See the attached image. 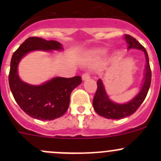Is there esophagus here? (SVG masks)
<instances>
[{
  "instance_id": "1",
  "label": "esophagus",
  "mask_w": 161,
  "mask_h": 161,
  "mask_svg": "<svg viewBox=\"0 0 161 161\" xmlns=\"http://www.w3.org/2000/svg\"><path fill=\"white\" fill-rule=\"evenodd\" d=\"M90 74H89V72H85L84 74H82V80H86V79H89L90 78Z\"/></svg>"
}]
</instances>
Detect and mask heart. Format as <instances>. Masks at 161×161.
<instances>
[{
    "instance_id": "obj_1",
    "label": "heart",
    "mask_w": 161,
    "mask_h": 161,
    "mask_svg": "<svg viewBox=\"0 0 161 161\" xmlns=\"http://www.w3.org/2000/svg\"><path fill=\"white\" fill-rule=\"evenodd\" d=\"M104 53V50H96L95 51V53H97V54H102V53Z\"/></svg>"
}]
</instances>
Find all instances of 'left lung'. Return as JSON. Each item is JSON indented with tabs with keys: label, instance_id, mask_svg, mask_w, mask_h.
I'll use <instances>...</instances> for the list:
<instances>
[{
	"label": "left lung",
	"instance_id": "1",
	"mask_svg": "<svg viewBox=\"0 0 161 161\" xmlns=\"http://www.w3.org/2000/svg\"><path fill=\"white\" fill-rule=\"evenodd\" d=\"M125 40L128 43V49L135 48V49L142 50L145 53L147 65H146L144 83L140 92L131 101L124 104H119V103H114L110 100L108 96L107 95L101 79H99L97 82V90L92 100V106L95 111L99 115L108 119H121L134 114L144 101L150 86L151 69L147 50L142 45H141L134 37L130 35L127 34L125 35Z\"/></svg>",
	"mask_w": 161,
	"mask_h": 161
}]
</instances>
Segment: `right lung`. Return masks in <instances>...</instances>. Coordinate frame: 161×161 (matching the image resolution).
Instances as JSON below:
<instances>
[{
  "label": "right lung",
  "mask_w": 161,
  "mask_h": 161,
  "mask_svg": "<svg viewBox=\"0 0 161 161\" xmlns=\"http://www.w3.org/2000/svg\"><path fill=\"white\" fill-rule=\"evenodd\" d=\"M62 49L58 41L33 36L26 39L12 55L8 75L11 91L21 109L36 119L50 121L62 116L69 108L71 91L82 82V79L56 77L41 86H32L21 80L18 64L30 51Z\"/></svg>",
  "instance_id": "1"
}]
</instances>
